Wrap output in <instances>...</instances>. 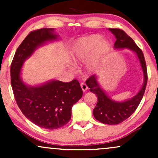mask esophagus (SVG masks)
I'll list each match as a JSON object with an SVG mask.
<instances>
[{
	"label": "esophagus",
	"instance_id": "obj_1",
	"mask_svg": "<svg viewBox=\"0 0 158 158\" xmlns=\"http://www.w3.org/2000/svg\"><path fill=\"white\" fill-rule=\"evenodd\" d=\"M80 86H81V89H82V90L83 91H86L87 90H88V86H87V85L85 84V83H81L80 84Z\"/></svg>",
	"mask_w": 158,
	"mask_h": 158
}]
</instances>
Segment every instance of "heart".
Returning a JSON list of instances; mask_svg holds the SVG:
<instances>
[{"mask_svg": "<svg viewBox=\"0 0 158 158\" xmlns=\"http://www.w3.org/2000/svg\"><path fill=\"white\" fill-rule=\"evenodd\" d=\"M98 34L80 38L73 44L71 59L73 62H84L88 59L85 69L88 73L95 71L111 48L110 42Z\"/></svg>", "mask_w": 158, "mask_h": 158, "instance_id": "b5f03b06", "label": "heart"}]
</instances>
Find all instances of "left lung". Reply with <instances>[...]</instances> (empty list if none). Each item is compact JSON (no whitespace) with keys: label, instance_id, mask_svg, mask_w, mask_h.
Listing matches in <instances>:
<instances>
[{"label":"left lung","instance_id":"8db88e82","mask_svg":"<svg viewBox=\"0 0 158 158\" xmlns=\"http://www.w3.org/2000/svg\"><path fill=\"white\" fill-rule=\"evenodd\" d=\"M109 30L117 39L114 43V49L123 50L127 48L135 52L139 61L143 74V84L138 93L131 99L121 102L114 100L107 95L99 85L97 75L92 76L86 81V85L90 88V92L97 97V103L93 110L95 119L104 124L117 125L128 119L135 111L142 100L147 84V69L142 50L137 47L134 40L120 29L110 28Z\"/></svg>","mask_w":158,"mask_h":158}]
</instances>
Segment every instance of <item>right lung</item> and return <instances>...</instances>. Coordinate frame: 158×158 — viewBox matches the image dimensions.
I'll return each mask as SVG.
<instances>
[{"mask_svg": "<svg viewBox=\"0 0 158 158\" xmlns=\"http://www.w3.org/2000/svg\"><path fill=\"white\" fill-rule=\"evenodd\" d=\"M59 39L52 28L32 31L16 50L11 64V84L21 112L34 124L46 129H56L71 118V108L82 97L79 82L52 79L44 84L29 85L21 78L23 63L39 47Z\"/></svg>", "mask_w": 158, "mask_h": 158, "instance_id": "1", "label": "right lung"}]
</instances>
